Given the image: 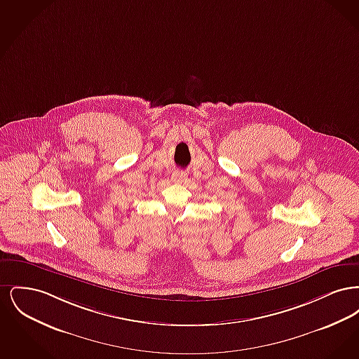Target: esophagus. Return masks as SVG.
<instances>
[{"label":"esophagus","instance_id":"34e87169","mask_svg":"<svg viewBox=\"0 0 359 359\" xmlns=\"http://www.w3.org/2000/svg\"><path fill=\"white\" fill-rule=\"evenodd\" d=\"M172 180L175 183H183L187 180V173L183 171H175L172 173Z\"/></svg>","mask_w":359,"mask_h":359}]
</instances>
